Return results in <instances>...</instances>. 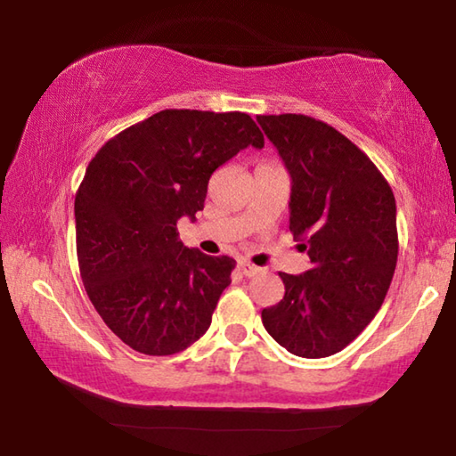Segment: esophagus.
<instances>
[{
  "label": "esophagus",
  "instance_id": "obj_1",
  "mask_svg": "<svg viewBox=\"0 0 456 456\" xmlns=\"http://www.w3.org/2000/svg\"><path fill=\"white\" fill-rule=\"evenodd\" d=\"M240 271H241L243 274H246V277H256V274L262 273V268L249 265V262H246V260H241V262H240Z\"/></svg>",
  "mask_w": 456,
  "mask_h": 456
}]
</instances>
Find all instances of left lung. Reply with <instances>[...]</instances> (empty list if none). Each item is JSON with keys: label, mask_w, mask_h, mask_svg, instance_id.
<instances>
[{"label": "left lung", "mask_w": 456, "mask_h": 456, "mask_svg": "<svg viewBox=\"0 0 456 456\" xmlns=\"http://www.w3.org/2000/svg\"><path fill=\"white\" fill-rule=\"evenodd\" d=\"M256 119L291 175L289 229L312 262L304 274H279L285 297L262 310V324L293 355H335L387 297L399 256L395 194L324 121L295 113Z\"/></svg>", "instance_id": "8db88e82"}]
</instances>
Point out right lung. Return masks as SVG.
<instances>
[{"instance_id":"1","label":"right lung","mask_w":456,"mask_h":456,"mask_svg":"<svg viewBox=\"0 0 456 456\" xmlns=\"http://www.w3.org/2000/svg\"><path fill=\"white\" fill-rule=\"evenodd\" d=\"M248 146H265L248 113L165 109L88 163L74 202L80 277L138 354H179L208 330L235 260L185 248L177 221H196L210 175Z\"/></svg>"}]
</instances>
